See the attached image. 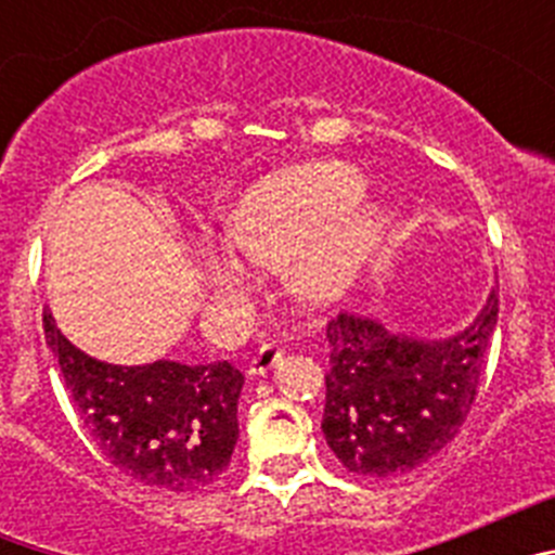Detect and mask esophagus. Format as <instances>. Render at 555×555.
Wrapping results in <instances>:
<instances>
[{
  "label": "esophagus",
  "mask_w": 555,
  "mask_h": 555,
  "mask_svg": "<svg viewBox=\"0 0 555 555\" xmlns=\"http://www.w3.org/2000/svg\"><path fill=\"white\" fill-rule=\"evenodd\" d=\"M281 358L283 347L278 345V341H263V345L258 347V352L253 356V361H249V375H267Z\"/></svg>",
  "instance_id": "obj_1"
}]
</instances>
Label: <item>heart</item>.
I'll list each match as a JSON object with an SVG mask.
<instances>
[{
    "label": "heart",
    "instance_id": "obj_1",
    "mask_svg": "<svg viewBox=\"0 0 555 555\" xmlns=\"http://www.w3.org/2000/svg\"><path fill=\"white\" fill-rule=\"evenodd\" d=\"M364 191V175L341 160L283 166L238 194L224 219V242L255 267L283 263L288 288L300 300L333 302L386 230L384 205L366 199ZM229 250L205 249V278L219 300H242L253 274Z\"/></svg>",
    "mask_w": 555,
    "mask_h": 555
}]
</instances>
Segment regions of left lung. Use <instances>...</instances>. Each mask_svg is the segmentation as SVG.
<instances>
[{"label":"left lung","mask_w":555,"mask_h":555,"mask_svg":"<svg viewBox=\"0 0 555 555\" xmlns=\"http://www.w3.org/2000/svg\"><path fill=\"white\" fill-rule=\"evenodd\" d=\"M494 325V286L464 331L439 338L391 333L372 317L338 313L327 325L322 434L347 473L397 478L439 453L473 409Z\"/></svg>","instance_id":"left-lung-1"}]
</instances>
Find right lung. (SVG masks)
I'll return each mask as SVG.
<instances>
[{
	"mask_svg": "<svg viewBox=\"0 0 555 555\" xmlns=\"http://www.w3.org/2000/svg\"><path fill=\"white\" fill-rule=\"evenodd\" d=\"M43 331L77 416L113 467L175 494L222 478L238 442L244 386L233 364H107L72 345L49 311Z\"/></svg>",
	"mask_w": 555,
	"mask_h": 555,
	"instance_id": "add662e5",
	"label": "right lung"
}]
</instances>
